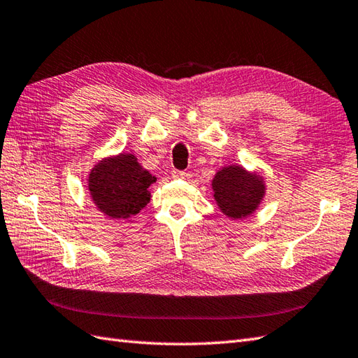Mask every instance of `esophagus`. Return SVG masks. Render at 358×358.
I'll return each instance as SVG.
<instances>
[{"label": "esophagus", "mask_w": 358, "mask_h": 358, "mask_svg": "<svg viewBox=\"0 0 358 358\" xmlns=\"http://www.w3.org/2000/svg\"><path fill=\"white\" fill-rule=\"evenodd\" d=\"M173 178H176V179H188V176L189 174L188 173H185V171H179V170H173Z\"/></svg>", "instance_id": "obj_1"}]
</instances>
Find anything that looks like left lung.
Segmentation results:
<instances>
[{"mask_svg": "<svg viewBox=\"0 0 358 358\" xmlns=\"http://www.w3.org/2000/svg\"><path fill=\"white\" fill-rule=\"evenodd\" d=\"M214 202L228 219L242 220L252 216L266 194L264 174L246 170L239 164L222 166L211 180Z\"/></svg>", "mask_w": 358, "mask_h": 358, "instance_id": "8db88e82", "label": "left lung"}]
</instances>
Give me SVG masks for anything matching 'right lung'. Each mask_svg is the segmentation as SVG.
<instances>
[{
    "label": "right lung",
    "mask_w": 358,
    "mask_h": 358,
    "mask_svg": "<svg viewBox=\"0 0 358 358\" xmlns=\"http://www.w3.org/2000/svg\"><path fill=\"white\" fill-rule=\"evenodd\" d=\"M152 176L133 153L102 157L93 165L87 179L90 199L94 206L113 220H125L145 208L152 199L148 188L155 184Z\"/></svg>",
    "instance_id": "obj_1"
}]
</instances>
